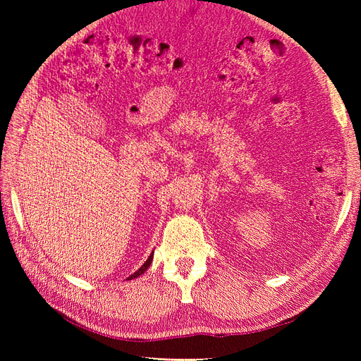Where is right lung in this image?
Listing matches in <instances>:
<instances>
[{
    "label": "right lung",
    "mask_w": 361,
    "mask_h": 361,
    "mask_svg": "<svg viewBox=\"0 0 361 361\" xmlns=\"http://www.w3.org/2000/svg\"><path fill=\"white\" fill-rule=\"evenodd\" d=\"M152 260H154V251H152V255L147 257V260L145 262V264H143V267H141L138 271H135L134 272V274H130L128 279L129 280H133V279H137V277H140V276H143L145 274V272L147 271V268L150 267V264H152Z\"/></svg>",
    "instance_id": "add662e5"
}]
</instances>
